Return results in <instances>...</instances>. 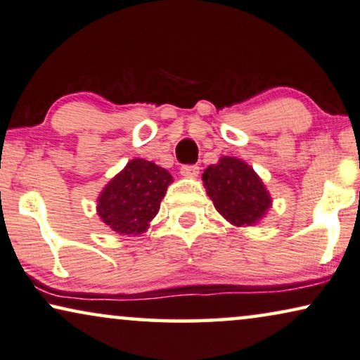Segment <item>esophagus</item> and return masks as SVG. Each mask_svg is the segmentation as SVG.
<instances>
[{"mask_svg": "<svg viewBox=\"0 0 360 360\" xmlns=\"http://www.w3.org/2000/svg\"><path fill=\"white\" fill-rule=\"evenodd\" d=\"M181 174H183L184 177H191V179H194V177L199 176V166L198 165L181 166Z\"/></svg>", "mask_w": 360, "mask_h": 360, "instance_id": "1", "label": "esophagus"}]
</instances>
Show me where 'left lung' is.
Wrapping results in <instances>:
<instances>
[{
  "label": "left lung",
  "instance_id": "8db88e82",
  "mask_svg": "<svg viewBox=\"0 0 360 360\" xmlns=\"http://www.w3.org/2000/svg\"><path fill=\"white\" fill-rule=\"evenodd\" d=\"M202 181L217 212L237 227L257 224L271 207L263 181L238 158L222 156L204 171Z\"/></svg>",
  "mask_w": 360,
  "mask_h": 360
}]
</instances>
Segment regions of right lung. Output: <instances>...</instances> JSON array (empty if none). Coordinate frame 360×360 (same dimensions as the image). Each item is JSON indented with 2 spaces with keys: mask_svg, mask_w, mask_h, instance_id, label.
<instances>
[{
  "mask_svg": "<svg viewBox=\"0 0 360 360\" xmlns=\"http://www.w3.org/2000/svg\"><path fill=\"white\" fill-rule=\"evenodd\" d=\"M172 176L146 160H131L105 186L97 212L105 225L122 236H140L156 217Z\"/></svg>",
  "mask_w": 360,
  "mask_h": 360,
  "instance_id": "add662e5",
  "label": "right lung"
}]
</instances>
